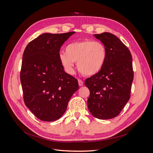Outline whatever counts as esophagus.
I'll return each mask as SVG.
<instances>
[{"label": "esophagus", "mask_w": 153, "mask_h": 153, "mask_svg": "<svg viewBox=\"0 0 153 153\" xmlns=\"http://www.w3.org/2000/svg\"><path fill=\"white\" fill-rule=\"evenodd\" d=\"M78 84H79V86H83V82L82 80V79H78Z\"/></svg>", "instance_id": "1"}]
</instances>
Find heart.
<instances>
[{
  "mask_svg": "<svg viewBox=\"0 0 153 153\" xmlns=\"http://www.w3.org/2000/svg\"><path fill=\"white\" fill-rule=\"evenodd\" d=\"M106 57L107 52L103 43L85 40L69 43L65 48V52H60L59 60L67 74H74L75 62H77L79 71L85 75L92 76L103 69Z\"/></svg>",
  "mask_w": 153,
  "mask_h": 153,
  "instance_id": "1",
  "label": "heart"
}]
</instances>
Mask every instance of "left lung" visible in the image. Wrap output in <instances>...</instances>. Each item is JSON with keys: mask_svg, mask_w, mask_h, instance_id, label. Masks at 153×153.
<instances>
[{"mask_svg": "<svg viewBox=\"0 0 153 153\" xmlns=\"http://www.w3.org/2000/svg\"><path fill=\"white\" fill-rule=\"evenodd\" d=\"M94 37L105 46L107 57L99 74L86 79L90 90L87 106L94 117L109 120L117 116L129 100L134 77L132 56L114 35L104 32Z\"/></svg>", "mask_w": 153, "mask_h": 153, "instance_id": "8db88e82", "label": "left lung"}]
</instances>
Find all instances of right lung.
I'll return each mask as SVG.
<instances>
[{"instance_id":"add662e5","label":"right lung","mask_w":153,"mask_h":153,"mask_svg":"<svg viewBox=\"0 0 153 153\" xmlns=\"http://www.w3.org/2000/svg\"><path fill=\"white\" fill-rule=\"evenodd\" d=\"M75 33H43L24 50L20 71L24 103L42 121L60 118L78 89L77 79L64 71L59 60L61 46Z\"/></svg>"}]
</instances>
